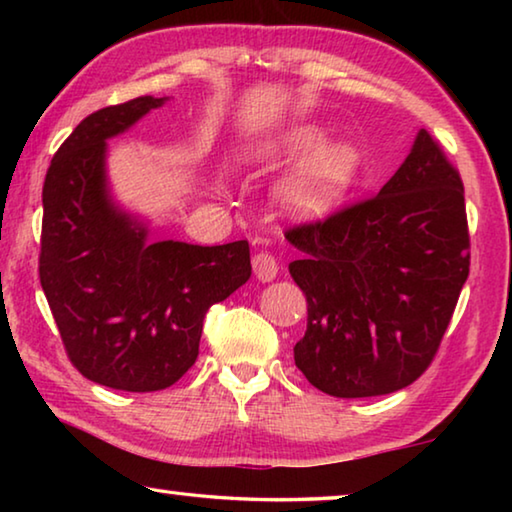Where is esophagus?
Wrapping results in <instances>:
<instances>
[{
	"label": "esophagus",
	"instance_id": "obj_1",
	"mask_svg": "<svg viewBox=\"0 0 512 512\" xmlns=\"http://www.w3.org/2000/svg\"><path fill=\"white\" fill-rule=\"evenodd\" d=\"M253 271H255V275H257V280L273 282L275 277H277V271H280V266H277L273 255L257 253V255L253 257Z\"/></svg>",
	"mask_w": 512,
	"mask_h": 512
}]
</instances>
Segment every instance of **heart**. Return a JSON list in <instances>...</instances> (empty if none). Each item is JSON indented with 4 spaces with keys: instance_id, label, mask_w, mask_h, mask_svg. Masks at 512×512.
<instances>
[{
    "instance_id": "1",
    "label": "heart",
    "mask_w": 512,
    "mask_h": 512,
    "mask_svg": "<svg viewBox=\"0 0 512 512\" xmlns=\"http://www.w3.org/2000/svg\"><path fill=\"white\" fill-rule=\"evenodd\" d=\"M325 140L318 126H293L253 153L257 164L302 158L277 187V203L298 219H316L341 201L359 171V151L348 140Z\"/></svg>"
}]
</instances>
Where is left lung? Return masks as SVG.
Returning <instances> with one entry per match:
<instances>
[{"mask_svg": "<svg viewBox=\"0 0 512 512\" xmlns=\"http://www.w3.org/2000/svg\"><path fill=\"white\" fill-rule=\"evenodd\" d=\"M307 296L293 359L334 397H375L413 384L436 354L470 273L458 171L420 128L377 196L287 232Z\"/></svg>", "mask_w": 512, "mask_h": 512, "instance_id": "left-lung-1", "label": "left lung"}]
</instances>
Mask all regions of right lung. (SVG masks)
Masks as SVG:
<instances>
[{"label": "right lung", "mask_w": 512, "mask_h": 512, "mask_svg": "<svg viewBox=\"0 0 512 512\" xmlns=\"http://www.w3.org/2000/svg\"><path fill=\"white\" fill-rule=\"evenodd\" d=\"M169 97L92 112L60 146L42 187L40 284L67 357L94 384L162 391L198 357L203 318L250 277L248 241L149 239L110 192L108 140Z\"/></svg>", "instance_id": "obj_1"}]
</instances>
